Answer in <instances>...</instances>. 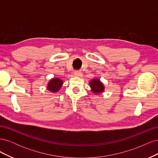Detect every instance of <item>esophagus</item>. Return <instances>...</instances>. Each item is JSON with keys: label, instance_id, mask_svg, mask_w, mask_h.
Returning a JSON list of instances; mask_svg holds the SVG:
<instances>
[{"label": "esophagus", "instance_id": "esophagus-1", "mask_svg": "<svg viewBox=\"0 0 158 158\" xmlns=\"http://www.w3.org/2000/svg\"><path fill=\"white\" fill-rule=\"evenodd\" d=\"M74 76H78V77H81V76H82V73L80 71H75L74 72Z\"/></svg>", "mask_w": 158, "mask_h": 158}]
</instances>
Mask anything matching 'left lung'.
Here are the masks:
<instances>
[{"label": "left lung", "instance_id": "1", "mask_svg": "<svg viewBox=\"0 0 158 158\" xmlns=\"http://www.w3.org/2000/svg\"><path fill=\"white\" fill-rule=\"evenodd\" d=\"M89 86L94 94H100L104 92L105 87L103 83L99 79H93L89 82Z\"/></svg>", "mask_w": 158, "mask_h": 158}]
</instances>
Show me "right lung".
I'll return each instance as SVG.
<instances>
[{"instance_id": "obj_1", "label": "right lung", "mask_w": 158, "mask_h": 158, "mask_svg": "<svg viewBox=\"0 0 158 158\" xmlns=\"http://www.w3.org/2000/svg\"><path fill=\"white\" fill-rule=\"evenodd\" d=\"M63 82V80L58 78H52L47 84V89L52 93H55L60 89Z\"/></svg>"}]
</instances>
